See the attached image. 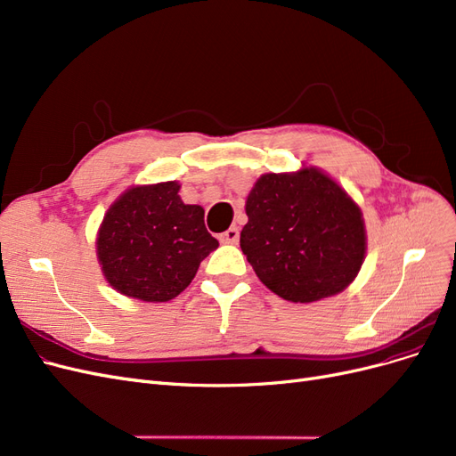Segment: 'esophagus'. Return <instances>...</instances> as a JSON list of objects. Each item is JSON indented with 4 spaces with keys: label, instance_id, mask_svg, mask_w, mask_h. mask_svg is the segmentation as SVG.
<instances>
[{
    "label": "esophagus",
    "instance_id": "esophagus-1",
    "mask_svg": "<svg viewBox=\"0 0 456 456\" xmlns=\"http://www.w3.org/2000/svg\"><path fill=\"white\" fill-rule=\"evenodd\" d=\"M240 240V230L236 226L228 228L224 233H220V241L223 243H228V245H236Z\"/></svg>",
    "mask_w": 456,
    "mask_h": 456
}]
</instances>
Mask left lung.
Returning a JSON list of instances; mask_svg holds the SVG:
<instances>
[{
	"mask_svg": "<svg viewBox=\"0 0 456 456\" xmlns=\"http://www.w3.org/2000/svg\"><path fill=\"white\" fill-rule=\"evenodd\" d=\"M240 245L258 280L289 302L342 293L367 253L365 220L352 196L317 167L266 173L245 201Z\"/></svg>",
	"mask_w": 456,
	"mask_h": 456,
	"instance_id": "1",
	"label": "left lung"
}]
</instances>
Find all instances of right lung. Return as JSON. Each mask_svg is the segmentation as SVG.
<instances>
[{
  "mask_svg": "<svg viewBox=\"0 0 456 456\" xmlns=\"http://www.w3.org/2000/svg\"><path fill=\"white\" fill-rule=\"evenodd\" d=\"M176 181L136 184L108 207L96 232V258L118 293L167 302L194 280L218 241L203 223V207L186 205Z\"/></svg>",
  "mask_w": 456,
  "mask_h": 456,
  "instance_id": "1",
  "label": "right lung"
}]
</instances>
